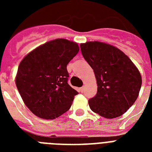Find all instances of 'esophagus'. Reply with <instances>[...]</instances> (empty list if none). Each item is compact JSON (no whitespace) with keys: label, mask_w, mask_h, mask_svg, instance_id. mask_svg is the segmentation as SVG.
<instances>
[{"label":"esophagus","mask_w":152,"mask_h":152,"mask_svg":"<svg viewBox=\"0 0 152 152\" xmlns=\"http://www.w3.org/2000/svg\"><path fill=\"white\" fill-rule=\"evenodd\" d=\"M84 89H85V88H84V87H82V88H80V91L83 93V91H84Z\"/></svg>","instance_id":"1"}]
</instances>
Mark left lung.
<instances>
[{
	"label": "left lung",
	"mask_w": 152,
	"mask_h": 152,
	"mask_svg": "<svg viewBox=\"0 0 152 152\" xmlns=\"http://www.w3.org/2000/svg\"><path fill=\"white\" fill-rule=\"evenodd\" d=\"M80 48L97 82V94L88 101L91 110L109 119L124 114L141 88L142 77L137 66L125 53L110 44L87 42Z\"/></svg>",
	"instance_id": "8db88e82"
}]
</instances>
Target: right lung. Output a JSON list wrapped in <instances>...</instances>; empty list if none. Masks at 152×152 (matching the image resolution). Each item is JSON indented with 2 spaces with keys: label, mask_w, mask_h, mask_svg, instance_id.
I'll return each mask as SVG.
<instances>
[{
  "label": "right lung",
  "mask_w": 152,
  "mask_h": 152,
  "mask_svg": "<svg viewBox=\"0 0 152 152\" xmlns=\"http://www.w3.org/2000/svg\"><path fill=\"white\" fill-rule=\"evenodd\" d=\"M79 50L75 42L53 39L28 53L20 61L15 84L34 115L51 120L70 109L78 92L68 83L67 64Z\"/></svg>",
  "instance_id": "obj_1"
}]
</instances>
